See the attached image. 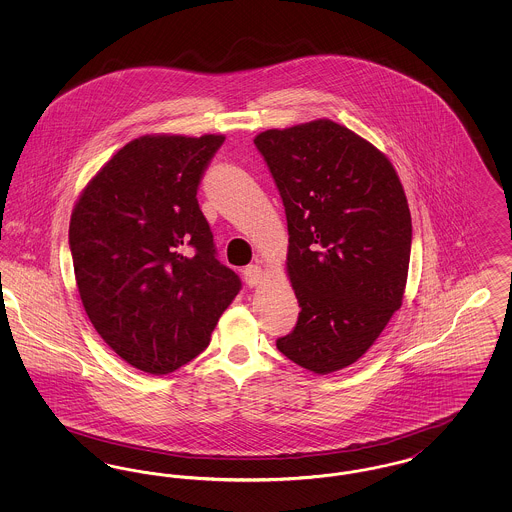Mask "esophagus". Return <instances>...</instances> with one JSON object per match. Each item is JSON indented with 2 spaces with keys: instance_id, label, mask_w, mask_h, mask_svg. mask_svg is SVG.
<instances>
[{
  "instance_id": "obj_1",
  "label": "esophagus",
  "mask_w": 512,
  "mask_h": 512,
  "mask_svg": "<svg viewBox=\"0 0 512 512\" xmlns=\"http://www.w3.org/2000/svg\"><path fill=\"white\" fill-rule=\"evenodd\" d=\"M244 276L245 284H247L249 288H255V286H259L261 280H263V268L259 267V265H249V267H245Z\"/></svg>"
}]
</instances>
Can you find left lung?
<instances>
[{
  "instance_id": "obj_1",
  "label": "left lung",
  "mask_w": 512,
  "mask_h": 512,
  "mask_svg": "<svg viewBox=\"0 0 512 512\" xmlns=\"http://www.w3.org/2000/svg\"><path fill=\"white\" fill-rule=\"evenodd\" d=\"M288 220L301 313L276 347L330 374L359 361L403 303L413 224L390 159L330 119L255 136Z\"/></svg>"
}]
</instances>
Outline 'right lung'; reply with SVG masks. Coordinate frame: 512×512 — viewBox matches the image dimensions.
I'll use <instances>...</instances> for the list:
<instances>
[{
    "label": "right lung",
    "instance_id": "right-lung-1",
    "mask_svg": "<svg viewBox=\"0 0 512 512\" xmlns=\"http://www.w3.org/2000/svg\"><path fill=\"white\" fill-rule=\"evenodd\" d=\"M222 142V134L140 136L74 205L69 244L84 311L122 361L147 374L195 359L242 288L217 261L195 197Z\"/></svg>",
    "mask_w": 512,
    "mask_h": 512
}]
</instances>
